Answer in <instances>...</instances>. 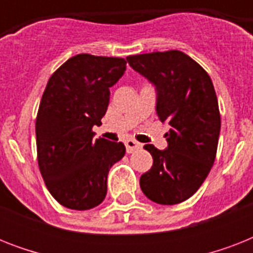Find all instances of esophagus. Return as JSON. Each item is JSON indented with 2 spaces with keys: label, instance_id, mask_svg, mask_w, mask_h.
Here are the masks:
<instances>
[{
  "label": "esophagus",
  "instance_id": "esophagus-1",
  "mask_svg": "<svg viewBox=\"0 0 253 253\" xmlns=\"http://www.w3.org/2000/svg\"><path fill=\"white\" fill-rule=\"evenodd\" d=\"M125 144H126L127 154H132L135 151H138L142 148V144L139 142H136V140H134V139H127L126 142H125Z\"/></svg>",
  "mask_w": 253,
  "mask_h": 253
}]
</instances>
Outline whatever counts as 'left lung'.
Wrapping results in <instances>:
<instances>
[{
    "instance_id": "obj_1",
    "label": "left lung",
    "mask_w": 253,
    "mask_h": 253,
    "mask_svg": "<svg viewBox=\"0 0 253 253\" xmlns=\"http://www.w3.org/2000/svg\"><path fill=\"white\" fill-rule=\"evenodd\" d=\"M126 59L156 85L158 117L170 126L167 150L144 146L154 164L140 177L142 192L160 205L184 202L204 184L216 156L220 114L211 79L197 61L177 49Z\"/></svg>"
}]
</instances>
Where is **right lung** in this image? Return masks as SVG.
<instances>
[{
    "label": "right lung",
    "instance_id": "right-lung-1",
    "mask_svg": "<svg viewBox=\"0 0 253 253\" xmlns=\"http://www.w3.org/2000/svg\"><path fill=\"white\" fill-rule=\"evenodd\" d=\"M122 57L80 53L49 77L37 115L38 164L51 196L65 208L89 210L106 197L107 173L125 156L122 142L93 139L110 89L123 76Z\"/></svg>",
    "mask_w": 253,
    "mask_h": 253
}]
</instances>
